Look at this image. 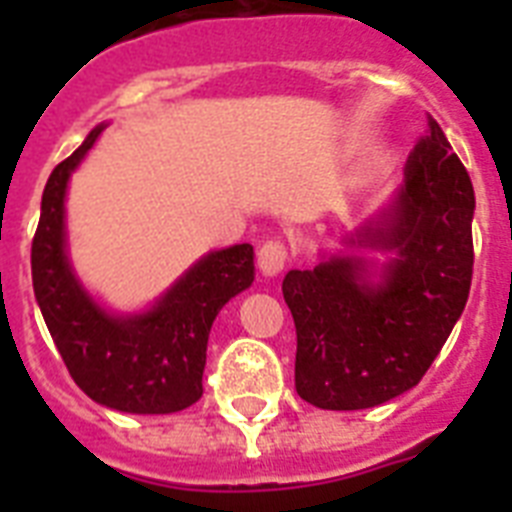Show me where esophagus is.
Instances as JSON below:
<instances>
[{"label": "esophagus", "mask_w": 512, "mask_h": 512, "mask_svg": "<svg viewBox=\"0 0 512 512\" xmlns=\"http://www.w3.org/2000/svg\"><path fill=\"white\" fill-rule=\"evenodd\" d=\"M257 265L263 276H279L287 265V247L281 241H265L263 247L257 249Z\"/></svg>", "instance_id": "1"}]
</instances>
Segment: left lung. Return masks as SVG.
I'll return each mask as SVG.
<instances>
[{
  "label": "left lung",
  "instance_id": "obj_1",
  "mask_svg": "<svg viewBox=\"0 0 512 512\" xmlns=\"http://www.w3.org/2000/svg\"><path fill=\"white\" fill-rule=\"evenodd\" d=\"M468 170L436 119L414 146L404 183L377 215L313 271H289L281 292L297 329V396L353 412L414 388L465 311L473 279ZM388 251L380 266L360 255Z\"/></svg>",
  "mask_w": 512,
  "mask_h": 512
}]
</instances>
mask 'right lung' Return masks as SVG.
<instances>
[{"instance_id": "obj_1", "label": "right lung", "mask_w": 512, "mask_h": 512, "mask_svg": "<svg viewBox=\"0 0 512 512\" xmlns=\"http://www.w3.org/2000/svg\"><path fill=\"white\" fill-rule=\"evenodd\" d=\"M106 124L52 170L31 244V279L44 324L79 388L98 404L130 414H172L204 393L212 321L231 297L252 287V244L209 252L148 311L111 313L84 289L68 263L66 191L71 172Z\"/></svg>"}]
</instances>
